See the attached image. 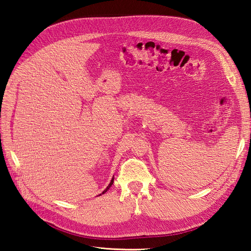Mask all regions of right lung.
Returning <instances> with one entry per match:
<instances>
[{
	"mask_svg": "<svg viewBox=\"0 0 251 251\" xmlns=\"http://www.w3.org/2000/svg\"><path fill=\"white\" fill-rule=\"evenodd\" d=\"M113 182H114V178H112V180H111V182H110V184H109V185L107 186V188H105V189H104V191L102 192V194H104L105 192H108V189H109V188H110V187L112 186V184H113Z\"/></svg>",
	"mask_w": 251,
	"mask_h": 251,
	"instance_id": "1",
	"label": "right lung"
}]
</instances>
